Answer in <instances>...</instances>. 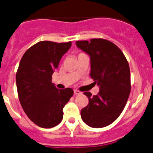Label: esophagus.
Here are the masks:
<instances>
[{
	"label": "esophagus",
	"instance_id": "esophagus-1",
	"mask_svg": "<svg viewBox=\"0 0 153 153\" xmlns=\"http://www.w3.org/2000/svg\"><path fill=\"white\" fill-rule=\"evenodd\" d=\"M74 94H75V95H80V94H81V91H78V90H74Z\"/></svg>",
	"mask_w": 153,
	"mask_h": 153
}]
</instances>
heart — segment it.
<instances>
[{
    "label": "heart",
    "instance_id": "obj_1",
    "mask_svg": "<svg viewBox=\"0 0 153 153\" xmlns=\"http://www.w3.org/2000/svg\"><path fill=\"white\" fill-rule=\"evenodd\" d=\"M81 54H82V53H81Z\"/></svg>",
    "mask_w": 153,
    "mask_h": 153
}]
</instances>
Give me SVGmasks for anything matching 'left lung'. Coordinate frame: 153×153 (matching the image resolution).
<instances>
[{
	"mask_svg": "<svg viewBox=\"0 0 153 153\" xmlns=\"http://www.w3.org/2000/svg\"><path fill=\"white\" fill-rule=\"evenodd\" d=\"M76 45L90 56V75L100 88L95 96L84 93L89 102L81 109V119L91 128L108 126L121 115L131 92L128 62L122 51L107 40L78 41Z\"/></svg>",
	"mask_w": 153,
	"mask_h": 153,
	"instance_id": "8db88e82",
	"label": "left lung"
}]
</instances>
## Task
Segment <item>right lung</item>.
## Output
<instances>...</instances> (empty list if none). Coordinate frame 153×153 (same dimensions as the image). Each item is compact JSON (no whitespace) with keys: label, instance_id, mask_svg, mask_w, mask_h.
Masks as SVG:
<instances>
[{"label":"right lung","instance_id":"right-lung-1","mask_svg":"<svg viewBox=\"0 0 153 153\" xmlns=\"http://www.w3.org/2000/svg\"><path fill=\"white\" fill-rule=\"evenodd\" d=\"M72 42L40 41L22 56L16 75L19 102L27 116L35 125L51 128L59 125L63 107L73 95L72 88L60 90L52 83V75Z\"/></svg>","mask_w":153,"mask_h":153}]
</instances>
